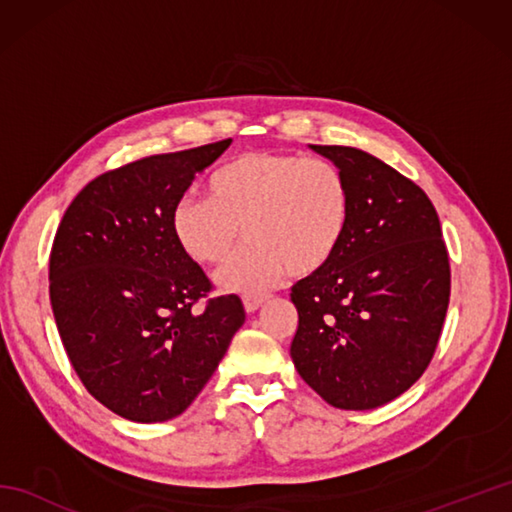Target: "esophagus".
I'll return each instance as SVG.
<instances>
[{
    "label": "esophagus",
    "mask_w": 512,
    "mask_h": 512,
    "mask_svg": "<svg viewBox=\"0 0 512 512\" xmlns=\"http://www.w3.org/2000/svg\"><path fill=\"white\" fill-rule=\"evenodd\" d=\"M266 295H246L244 297V308H246V312H255V310H259L266 303Z\"/></svg>",
    "instance_id": "1"
}]
</instances>
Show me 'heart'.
I'll return each instance as SVG.
<instances>
[{
  "label": "heart",
  "instance_id": "b5f03b06",
  "mask_svg": "<svg viewBox=\"0 0 512 512\" xmlns=\"http://www.w3.org/2000/svg\"><path fill=\"white\" fill-rule=\"evenodd\" d=\"M350 224V189L328 160L250 151L224 162L206 198L187 195L171 211V233L200 266L226 262L239 237L248 246L217 275L224 290L259 292L284 277L317 273Z\"/></svg>",
  "mask_w": 512,
  "mask_h": 512
}]
</instances>
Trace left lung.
<instances>
[{"instance_id":"1","label":"left lung","mask_w":512,"mask_h":512,"mask_svg":"<svg viewBox=\"0 0 512 512\" xmlns=\"http://www.w3.org/2000/svg\"><path fill=\"white\" fill-rule=\"evenodd\" d=\"M350 189L343 242L292 286L299 376L336 409L365 411L416 383L447 317L451 270L438 213L413 184L367 151L308 145Z\"/></svg>"}]
</instances>
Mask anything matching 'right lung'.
<instances>
[{
  "label": "right lung",
  "mask_w": 512,
  "mask_h": 512,
  "mask_svg": "<svg viewBox=\"0 0 512 512\" xmlns=\"http://www.w3.org/2000/svg\"><path fill=\"white\" fill-rule=\"evenodd\" d=\"M231 145L160 154L92 180L65 211L50 253V303L74 372L121 418L180 416L242 328V299L211 290L182 253L171 211Z\"/></svg>",
  "instance_id": "add662e5"
}]
</instances>
